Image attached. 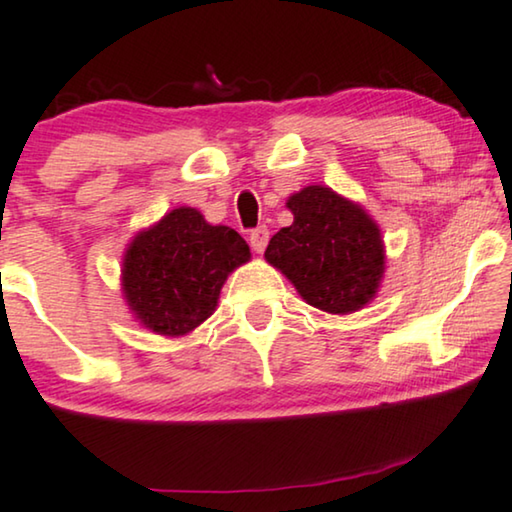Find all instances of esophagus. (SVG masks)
I'll return each instance as SVG.
<instances>
[{
	"label": "esophagus",
	"mask_w": 512,
	"mask_h": 512,
	"mask_svg": "<svg viewBox=\"0 0 512 512\" xmlns=\"http://www.w3.org/2000/svg\"><path fill=\"white\" fill-rule=\"evenodd\" d=\"M266 243H269V230L266 227H257V230L250 232V246H253L255 253H264Z\"/></svg>",
	"instance_id": "esophagus-1"
}]
</instances>
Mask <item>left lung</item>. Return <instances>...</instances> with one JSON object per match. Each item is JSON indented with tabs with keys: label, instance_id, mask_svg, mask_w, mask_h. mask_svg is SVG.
<instances>
[{
	"label": "left lung",
	"instance_id": "1",
	"mask_svg": "<svg viewBox=\"0 0 512 512\" xmlns=\"http://www.w3.org/2000/svg\"><path fill=\"white\" fill-rule=\"evenodd\" d=\"M287 209L294 223L273 234L264 259L301 299L329 315H352L375 301L386 271L377 220L322 183L289 195Z\"/></svg>",
	"mask_w": 512,
	"mask_h": 512
}]
</instances>
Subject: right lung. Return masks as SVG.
<instances>
[{
	"mask_svg": "<svg viewBox=\"0 0 512 512\" xmlns=\"http://www.w3.org/2000/svg\"><path fill=\"white\" fill-rule=\"evenodd\" d=\"M250 262L248 243L193 207L137 232L121 262V294L144 329L183 338L213 315L227 276Z\"/></svg>",
	"mask_w": 512,
	"mask_h": 512,
	"instance_id": "add662e5",
	"label": "right lung"
}]
</instances>
